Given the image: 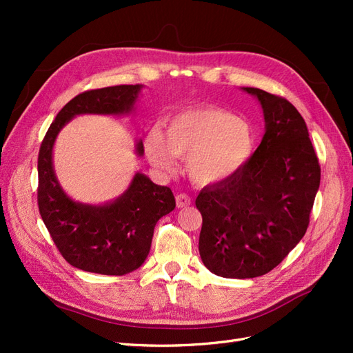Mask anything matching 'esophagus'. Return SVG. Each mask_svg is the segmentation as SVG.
<instances>
[{
    "instance_id": "obj_1",
    "label": "esophagus",
    "mask_w": 353,
    "mask_h": 353,
    "mask_svg": "<svg viewBox=\"0 0 353 353\" xmlns=\"http://www.w3.org/2000/svg\"><path fill=\"white\" fill-rule=\"evenodd\" d=\"M176 208H187L191 205V197L185 193H179L176 194Z\"/></svg>"
}]
</instances>
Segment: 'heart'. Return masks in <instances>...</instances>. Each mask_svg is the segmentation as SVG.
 <instances>
[{"label":"heart","instance_id":"obj_1","mask_svg":"<svg viewBox=\"0 0 353 353\" xmlns=\"http://www.w3.org/2000/svg\"><path fill=\"white\" fill-rule=\"evenodd\" d=\"M256 148L253 126L237 114L210 105L191 108L170 116L165 140L157 131L145 138L150 162L170 169L172 156L188 160V172L197 184H213L234 175L249 162Z\"/></svg>","mask_w":353,"mask_h":353}]
</instances>
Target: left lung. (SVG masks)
<instances>
[{
	"mask_svg": "<svg viewBox=\"0 0 353 353\" xmlns=\"http://www.w3.org/2000/svg\"><path fill=\"white\" fill-rule=\"evenodd\" d=\"M258 97L265 135L236 174L196 199L201 213L200 258L225 279L272 271L302 240L321 179V168L301 113L281 95L244 88Z\"/></svg>",
	"mask_w": 353,
	"mask_h": 353,
	"instance_id": "1",
	"label": "left lung"
}]
</instances>
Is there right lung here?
I'll return each instance as SVG.
<instances>
[{
  "mask_svg": "<svg viewBox=\"0 0 353 353\" xmlns=\"http://www.w3.org/2000/svg\"><path fill=\"white\" fill-rule=\"evenodd\" d=\"M140 85H117L78 94L50 125L38 154V208L57 250L74 268L103 275H125L140 268L150 252L157 221L175 209L169 187L137 174L126 193L104 206L72 201L52 170V144L73 116L117 114L134 108ZM140 154L143 141L137 144Z\"/></svg>",
  "mask_w": 353,
  "mask_h": 353,
  "instance_id": "add662e5",
  "label": "right lung"
}]
</instances>
